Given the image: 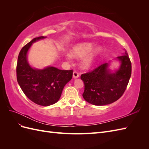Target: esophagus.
Masks as SVG:
<instances>
[{
	"label": "esophagus",
	"mask_w": 149,
	"mask_h": 149,
	"mask_svg": "<svg viewBox=\"0 0 149 149\" xmlns=\"http://www.w3.org/2000/svg\"><path fill=\"white\" fill-rule=\"evenodd\" d=\"M79 74L77 73V72H76V71H74V72H73V77L74 79L79 78Z\"/></svg>",
	"instance_id": "obj_1"
}]
</instances>
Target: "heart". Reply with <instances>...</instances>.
I'll return each instance as SVG.
<instances>
[{"label": "heart", "instance_id": "heart-1", "mask_svg": "<svg viewBox=\"0 0 149 149\" xmlns=\"http://www.w3.org/2000/svg\"><path fill=\"white\" fill-rule=\"evenodd\" d=\"M94 47L95 45L91 42L76 43L71 47L70 53H67L66 56L68 59H70L72 56L81 58L79 62L80 67L83 70H89L95 65L103 52L102 47Z\"/></svg>", "mask_w": 149, "mask_h": 149}]
</instances>
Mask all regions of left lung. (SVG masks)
Instances as JSON below:
<instances>
[{"instance_id": "left-lung-1", "label": "left lung", "mask_w": 149, "mask_h": 149, "mask_svg": "<svg viewBox=\"0 0 149 149\" xmlns=\"http://www.w3.org/2000/svg\"><path fill=\"white\" fill-rule=\"evenodd\" d=\"M116 60L120 63L117 70L110 69L112 61H110L81 76L84 84L83 97L86 101L95 106H104L116 101L123 95L131 75V63L126 50Z\"/></svg>"}]
</instances>
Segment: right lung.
<instances>
[{
  "instance_id": "1",
  "label": "right lung",
  "mask_w": 149,
  "mask_h": 149,
  "mask_svg": "<svg viewBox=\"0 0 149 149\" xmlns=\"http://www.w3.org/2000/svg\"><path fill=\"white\" fill-rule=\"evenodd\" d=\"M46 38H35L22 48L17 65V79L22 91L30 100L43 106L58 101L65 86L71 79L73 71L52 66L39 69L30 65L27 56L32 44Z\"/></svg>"
}]
</instances>
